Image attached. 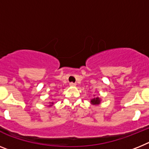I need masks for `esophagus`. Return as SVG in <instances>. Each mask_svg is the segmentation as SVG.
<instances>
[{
    "label": "esophagus",
    "instance_id": "obj_1",
    "mask_svg": "<svg viewBox=\"0 0 149 149\" xmlns=\"http://www.w3.org/2000/svg\"><path fill=\"white\" fill-rule=\"evenodd\" d=\"M70 86L71 87H75V86H77V84H76V83H73V82H70Z\"/></svg>",
    "mask_w": 149,
    "mask_h": 149
}]
</instances>
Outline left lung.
<instances>
[{
    "mask_svg": "<svg viewBox=\"0 0 149 149\" xmlns=\"http://www.w3.org/2000/svg\"><path fill=\"white\" fill-rule=\"evenodd\" d=\"M101 102H102V98L98 97V96L94 95V98H92V99L90 100V102L92 104V105L94 106H98L101 104Z\"/></svg>",
    "mask_w": 149,
    "mask_h": 149,
    "instance_id": "1",
    "label": "left lung"
}]
</instances>
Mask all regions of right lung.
<instances>
[{
    "label": "right lung",
    "mask_w": 149,
    "mask_h": 149,
    "mask_svg": "<svg viewBox=\"0 0 149 149\" xmlns=\"http://www.w3.org/2000/svg\"><path fill=\"white\" fill-rule=\"evenodd\" d=\"M48 104H50L49 105H48V107H51V106H53L54 102H49V103H48Z\"/></svg>",
    "instance_id": "obj_1"
}]
</instances>
